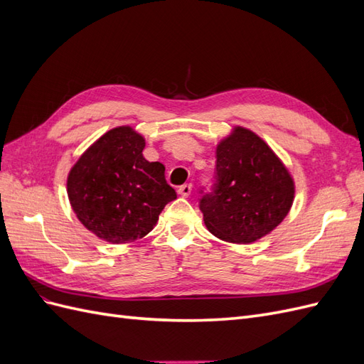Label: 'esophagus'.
Returning a JSON list of instances; mask_svg holds the SVG:
<instances>
[{
    "instance_id": "esophagus-1",
    "label": "esophagus",
    "mask_w": 364,
    "mask_h": 364,
    "mask_svg": "<svg viewBox=\"0 0 364 364\" xmlns=\"http://www.w3.org/2000/svg\"><path fill=\"white\" fill-rule=\"evenodd\" d=\"M191 191H193V185L191 183H183V185H181L179 188H178V193L181 196H183V197H188L191 194Z\"/></svg>"
}]
</instances>
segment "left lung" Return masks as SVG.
<instances>
[{
	"label": "left lung",
	"mask_w": 364,
	"mask_h": 364,
	"mask_svg": "<svg viewBox=\"0 0 364 364\" xmlns=\"http://www.w3.org/2000/svg\"><path fill=\"white\" fill-rule=\"evenodd\" d=\"M215 158L211 190L202 186L199 191L206 228L215 237L240 245L269 234L293 203V181L282 162L243 127L220 142Z\"/></svg>",
	"instance_id": "obj_1"
}]
</instances>
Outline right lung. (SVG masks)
Masks as SVG:
<instances>
[{
    "instance_id": "right-lung-1",
    "label": "right lung",
    "mask_w": 364,
    "mask_h": 364,
    "mask_svg": "<svg viewBox=\"0 0 364 364\" xmlns=\"http://www.w3.org/2000/svg\"><path fill=\"white\" fill-rule=\"evenodd\" d=\"M144 146L134 129H112L70 171L68 197L77 218L109 243L147 235L164 206L176 199L164 165L142 156Z\"/></svg>"
}]
</instances>
